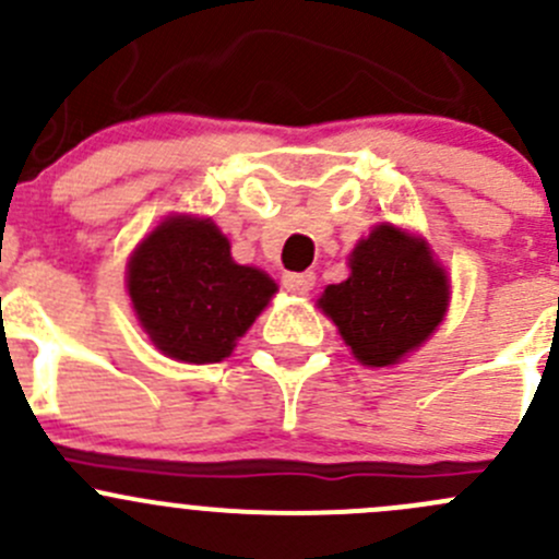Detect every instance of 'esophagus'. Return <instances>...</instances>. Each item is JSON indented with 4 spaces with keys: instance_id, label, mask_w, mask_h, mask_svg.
Instances as JSON below:
<instances>
[{
    "instance_id": "34e87169",
    "label": "esophagus",
    "mask_w": 559,
    "mask_h": 559,
    "mask_svg": "<svg viewBox=\"0 0 559 559\" xmlns=\"http://www.w3.org/2000/svg\"><path fill=\"white\" fill-rule=\"evenodd\" d=\"M281 281H284V289L292 292V295H308L316 286L313 273H286Z\"/></svg>"
}]
</instances>
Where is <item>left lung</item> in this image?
<instances>
[{"label": "left lung", "mask_w": 559, "mask_h": 559, "mask_svg": "<svg viewBox=\"0 0 559 559\" xmlns=\"http://www.w3.org/2000/svg\"><path fill=\"white\" fill-rule=\"evenodd\" d=\"M348 267L352 275L343 284L326 286L319 308L368 368L397 365L447 316V270L421 238L379 224L354 248Z\"/></svg>", "instance_id": "1"}]
</instances>
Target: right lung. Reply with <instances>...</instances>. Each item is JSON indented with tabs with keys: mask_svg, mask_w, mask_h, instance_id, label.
Instances as JSON below:
<instances>
[{
	"mask_svg": "<svg viewBox=\"0 0 559 559\" xmlns=\"http://www.w3.org/2000/svg\"><path fill=\"white\" fill-rule=\"evenodd\" d=\"M127 289L159 352L207 365L233 354L278 286L262 270L235 262L211 218L170 216L134 248Z\"/></svg>",
	"mask_w": 559,
	"mask_h": 559,
	"instance_id": "1",
	"label": "right lung"
}]
</instances>
